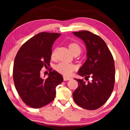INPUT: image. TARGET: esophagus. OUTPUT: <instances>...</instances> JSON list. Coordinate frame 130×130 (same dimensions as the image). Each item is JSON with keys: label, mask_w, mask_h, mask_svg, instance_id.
<instances>
[{"label": "esophagus", "mask_w": 130, "mask_h": 130, "mask_svg": "<svg viewBox=\"0 0 130 130\" xmlns=\"http://www.w3.org/2000/svg\"><path fill=\"white\" fill-rule=\"evenodd\" d=\"M70 79H71V78H69V77H67L66 76H63V80L67 81V80H70Z\"/></svg>", "instance_id": "1"}]
</instances>
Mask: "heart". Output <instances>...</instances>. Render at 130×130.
I'll list each match as a JSON object with an SVG mask.
<instances>
[{"instance_id": "1", "label": "heart", "mask_w": 130, "mask_h": 130, "mask_svg": "<svg viewBox=\"0 0 130 130\" xmlns=\"http://www.w3.org/2000/svg\"><path fill=\"white\" fill-rule=\"evenodd\" d=\"M69 48L71 53H73L74 52H79L80 53L82 48L81 47L79 44L76 43H71L69 45ZM54 55V51L52 52V56ZM56 70L58 72L63 74L66 76H69L72 74L73 71L75 70V67L71 63H68L67 62H62L57 64L55 67Z\"/></svg>"}]
</instances>
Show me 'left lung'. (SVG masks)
Listing matches in <instances>:
<instances>
[{"label": "left lung", "mask_w": 130, "mask_h": 130, "mask_svg": "<svg viewBox=\"0 0 130 130\" xmlns=\"http://www.w3.org/2000/svg\"><path fill=\"white\" fill-rule=\"evenodd\" d=\"M75 36L83 41L87 59L79 69L78 74L85 80L74 79L78 87L73 93L74 101L79 106L94 110L103 106L113 90L115 80V62L106 42L98 36L88 31L74 32Z\"/></svg>", "instance_id": "8db88e82"}]
</instances>
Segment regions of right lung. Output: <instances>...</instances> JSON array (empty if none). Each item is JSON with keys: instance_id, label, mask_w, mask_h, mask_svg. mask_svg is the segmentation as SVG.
Returning <instances> with one entry per match:
<instances>
[{"instance_id": "add662e5", "label": "right lung", "mask_w": 130, "mask_h": 130, "mask_svg": "<svg viewBox=\"0 0 130 130\" xmlns=\"http://www.w3.org/2000/svg\"><path fill=\"white\" fill-rule=\"evenodd\" d=\"M60 35L40 33L24 43L15 57L13 75L15 89L24 103L34 108L53 101L56 87L63 81L62 75L55 70L46 79L40 76L41 69L50 65L52 45Z\"/></svg>"}]
</instances>
